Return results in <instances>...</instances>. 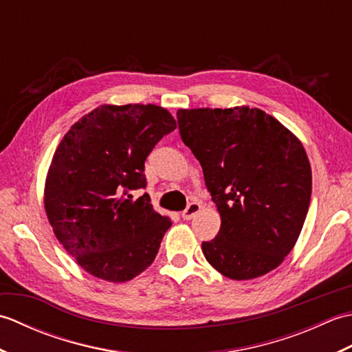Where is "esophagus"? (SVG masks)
I'll return each mask as SVG.
<instances>
[{
    "label": "esophagus",
    "mask_w": 352,
    "mask_h": 352,
    "mask_svg": "<svg viewBox=\"0 0 352 352\" xmlns=\"http://www.w3.org/2000/svg\"><path fill=\"white\" fill-rule=\"evenodd\" d=\"M199 212H201V204H199V203H190V204L188 206V208H186V210L182 213V216H183V219L189 221V219H192V218H195V216H197Z\"/></svg>",
    "instance_id": "esophagus-1"
}]
</instances>
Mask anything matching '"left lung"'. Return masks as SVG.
<instances>
[{
	"label": "left lung",
	"instance_id": "obj_1",
	"mask_svg": "<svg viewBox=\"0 0 352 352\" xmlns=\"http://www.w3.org/2000/svg\"><path fill=\"white\" fill-rule=\"evenodd\" d=\"M177 119L221 216L218 236L201 245L206 260L236 281L274 271L295 246L310 204L301 140L248 106L180 109Z\"/></svg>",
	"mask_w": 352,
	"mask_h": 352
}]
</instances>
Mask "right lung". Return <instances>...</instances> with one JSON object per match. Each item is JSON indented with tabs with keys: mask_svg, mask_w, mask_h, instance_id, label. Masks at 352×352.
Here are the masks:
<instances>
[{
	"mask_svg": "<svg viewBox=\"0 0 352 352\" xmlns=\"http://www.w3.org/2000/svg\"><path fill=\"white\" fill-rule=\"evenodd\" d=\"M177 129L154 104H102L80 118L56 148L45 178L43 207L57 241L96 278L125 283L153 263L169 216L145 193L144 163Z\"/></svg>",
	"mask_w": 352,
	"mask_h": 352,
	"instance_id": "obj_1",
	"label": "right lung"
}]
</instances>
